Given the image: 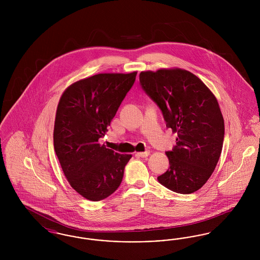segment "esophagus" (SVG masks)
Returning <instances> with one entry per match:
<instances>
[{
  "label": "esophagus",
  "mask_w": 260,
  "mask_h": 260,
  "mask_svg": "<svg viewBox=\"0 0 260 260\" xmlns=\"http://www.w3.org/2000/svg\"><path fill=\"white\" fill-rule=\"evenodd\" d=\"M136 155L138 156V157H141V158H146V157H148L149 155H150V151H145V152H138V153H136Z\"/></svg>",
  "instance_id": "1"
}]
</instances>
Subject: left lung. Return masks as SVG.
I'll list each match as a JSON object with an SVG mask.
<instances>
[{
    "label": "left lung",
    "mask_w": 260,
    "mask_h": 260,
    "mask_svg": "<svg viewBox=\"0 0 260 260\" xmlns=\"http://www.w3.org/2000/svg\"><path fill=\"white\" fill-rule=\"evenodd\" d=\"M139 82L160 107L167 127L177 134L176 146L166 153L170 168L159 182L176 193L196 192L222 150L224 120L217 99L196 75L180 68L142 71Z\"/></svg>",
    "instance_id": "8db88e82"
}]
</instances>
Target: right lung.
I'll use <instances>...</instances> for the list:
<instances>
[{"label": "right lung", "instance_id": "add662e5", "mask_svg": "<svg viewBox=\"0 0 260 260\" xmlns=\"http://www.w3.org/2000/svg\"><path fill=\"white\" fill-rule=\"evenodd\" d=\"M136 74L101 73L85 78L67 87L59 99L54 151L69 184L89 201L107 198L118 189L132 158L106 148L99 139L106 134Z\"/></svg>", "mask_w": 260, "mask_h": 260}]
</instances>
